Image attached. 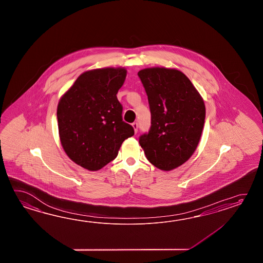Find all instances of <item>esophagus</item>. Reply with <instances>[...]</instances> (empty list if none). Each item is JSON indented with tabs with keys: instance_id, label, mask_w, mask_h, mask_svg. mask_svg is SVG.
I'll use <instances>...</instances> for the list:
<instances>
[{
	"instance_id": "34e87169",
	"label": "esophagus",
	"mask_w": 263,
	"mask_h": 263,
	"mask_svg": "<svg viewBox=\"0 0 263 263\" xmlns=\"http://www.w3.org/2000/svg\"><path fill=\"white\" fill-rule=\"evenodd\" d=\"M132 126L134 128V133L137 134V132H138V124L136 123V122H134V123L132 124Z\"/></svg>"
}]
</instances>
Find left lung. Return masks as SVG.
Returning <instances> with one entry per match:
<instances>
[{"mask_svg": "<svg viewBox=\"0 0 263 263\" xmlns=\"http://www.w3.org/2000/svg\"><path fill=\"white\" fill-rule=\"evenodd\" d=\"M138 76L151 112V129L141 135L140 145L154 166L173 170L187 162L199 144L206 116L203 98L179 69L147 67Z\"/></svg>", "mask_w": 263, "mask_h": 263, "instance_id": "8db88e82", "label": "left lung"}]
</instances>
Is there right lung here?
I'll list each match as a JSON object with an SVG mask.
<instances>
[{
  "label": "right lung",
  "mask_w": 263,
  "mask_h": 263,
  "mask_svg": "<svg viewBox=\"0 0 263 263\" xmlns=\"http://www.w3.org/2000/svg\"><path fill=\"white\" fill-rule=\"evenodd\" d=\"M127 76L124 67H103L82 73L57 106L59 137L68 158L98 171L118 156L124 140L134 134L122 120L118 90Z\"/></svg>",
  "instance_id": "right-lung-1"
}]
</instances>
